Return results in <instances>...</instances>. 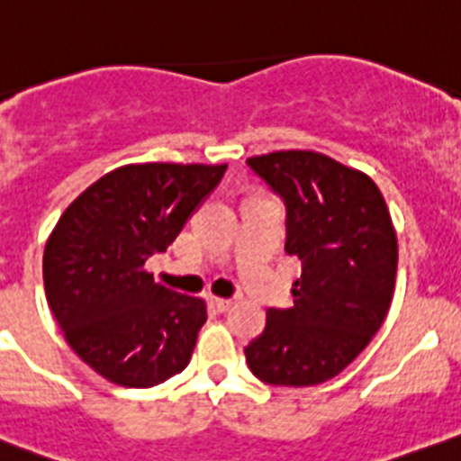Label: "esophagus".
<instances>
[{
	"mask_svg": "<svg viewBox=\"0 0 461 461\" xmlns=\"http://www.w3.org/2000/svg\"><path fill=\"white\" fill-rule=\"evenodd\" d=\"M208 303L212 305L217 312H226V310H230V305H233V301L228 299H219V296H208Z\"/></svg>",
	"mask_w": 461,
	"mask_h": 461,
	"instance_id": "1",
	"label": "esophagus"
}]
</instances>
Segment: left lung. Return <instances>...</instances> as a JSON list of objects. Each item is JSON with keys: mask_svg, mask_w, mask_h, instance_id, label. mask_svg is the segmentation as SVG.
Here are the masks:
<instances>
[{"mask_svg": "<svg viewBox=\"0 0 461 461\" xmlns=\"http://www.w3.org/2000/svg\"><path fill=\"white\" fill-rule=\"evenodd\" d=\"M283 199L285 251L301 260L294 308H269L244 348L249 369L276 387H312L357 357L389 312L398 244L387 203L366 174L317 151L247 160Z\"/></svg>", "mask_w": 461, "mask_h": 461, "instance_id": "1", "label": "left lung"}]
</instances>
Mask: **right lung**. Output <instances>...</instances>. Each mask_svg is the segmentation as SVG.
Returning a JSON list of instances; mask_svg holds the SVG:
<instances>
[{
  "instance_id": "right-lung-1",
  "label": "right lung",
  "mask_w": 461,
  "mask_h": 461,
  "mask_svg": "<svg viewBox=\"0 0 461 461\" xmlns=\"http://www.w3.org/2000/svg\"><path fill=\"white\" fill-rule=\"evenodd\" d=\"M226 165H126L69 203L42 258L47 303L74 353L122 387H153L190 365L205 303L153 283Z\"/></svg>"
}]
</instances>
